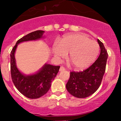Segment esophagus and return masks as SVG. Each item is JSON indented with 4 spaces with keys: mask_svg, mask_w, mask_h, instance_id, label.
Instances as JSON below:
<instances>
[{
    "mask_svg": "<svg viewBox=\"0 0 121 121\" xmlns=\"http://www.w3.org/2000/svg\"><path fill=\"white\" fill-rule=\"evenodd\" d=\"M65 70V68L63 67V66H61L60 67V72H62V71H64Z\"/></svg>",
    "mask_w": 121,
    "mask_h": 121,
    "instance_id": "obj_1",
    "label": "esophagus"
}]
</instances>
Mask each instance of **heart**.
I'll use <instances>...</instances> for the list:
<instances>
[{
	"instance_id": "1",
	"label": "heart",
	"mask_w": 121,
	"mask_h": 121,
	"mask_svg": "<svg viewBox=\"0 0 121 121\" xmlns=\"http://www.w3.org/2000/svg\"><path fill=\"white\" fill-rule=\"evenodd\" d=\"M54 55L59 58L65 57L69 53L68 61L77 70L84 69L95 60L99 52V45L83 34L65 35L59 43L53 48Z\"/></svg>"
}]
</instances>
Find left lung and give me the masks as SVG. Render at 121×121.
Segmentation results:
<instances>
[{
  "label": "left lung",
  "instance_id": "1",
  "mask_svg": "<svg viewBox=\"0 0 121 121\" xmlns=\"http://www.w3.org/2000/svg\"><path fill=\"white\" fill-rule=\"evenodd\" d=\"M100 53L92 65L82 72H71L66 88L70 94L78 98L92 95L99 88L106 70L108 53L103 43L98 39Z\"/></svg>",
  "mask_w": 121,
  "mask_h": 121
}]
</instances>
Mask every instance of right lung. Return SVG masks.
<instances>
[{
    "instance_id": "right-lung-1",
    "label": "right lung",
    "mask_w": 121,
    "mask_h": 121,
    "mask_svg": "<svg viewBox=\"0 0 121 121\" xmlns=\"http://www.w3.org/2000/svg\"><path fill=\"white\" fill-rule=\"evenodd\" d=\"M44 32L42 30H37L21 38L17 41L10 54L11 74L13 83L21 94L30 99L39 98L48 92L52 82L56 76L60 67L45 64L35 73L24 75L16 65L15 52L20 43L40 39L43 37Z\"/></svg>"
}]
</instances>
